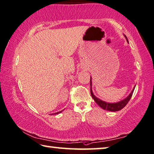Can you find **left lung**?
<instances>
[{
    "mask_svg": "<svg viewBox=\"0 0 154 154\" xmlns=\"http://www.w3.org/2000/svg\"><path fill=\"white\" fill-rule=\"evenodd\" d=\"M126 39H127V38H126ZM127 41H128V40H127ZM90 81H91V82H90V84H91V96H92L93 99H94V100H95L96 103H97L98 106L100 107H101L102 109H106V110H108V111H111V112L120 111V110H121L122 108H124V107H125L126 106V104L128 103V101H130V99L132 97V95H133V91L134 90V88H135V87H134L133 90L132 91V92L130 93V95H129L126 99H123L122 101H120L119 102H118V103H107V102H105L101 100V99H99V98L96 97L93 95L92 89H91V84H92V82H91V78Z\"/></svg>",
    "mask_w": 154,
    "mask_h": 154,
    "instance_id": "obj_1",
    "label": "left lung"
}]
</instances>
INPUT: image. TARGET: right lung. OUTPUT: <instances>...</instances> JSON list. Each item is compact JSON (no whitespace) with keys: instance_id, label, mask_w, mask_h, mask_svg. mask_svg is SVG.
Instances as JSON below:
<instances>
[{"instance_id":"add662e5","label":"right lung","mask_w":154,"mask_h":154,"mask_svg":"<svg viewBox=\"0 0 154 154\" xmlns=\"http://www.w3.org/2000/svg\"><path fill=\"white\" fill-rule=\"evenodd\" d=\"M62 111H61V112H57V113H55V114H59V113H61Z\"/></svg>"}]
</instances>
